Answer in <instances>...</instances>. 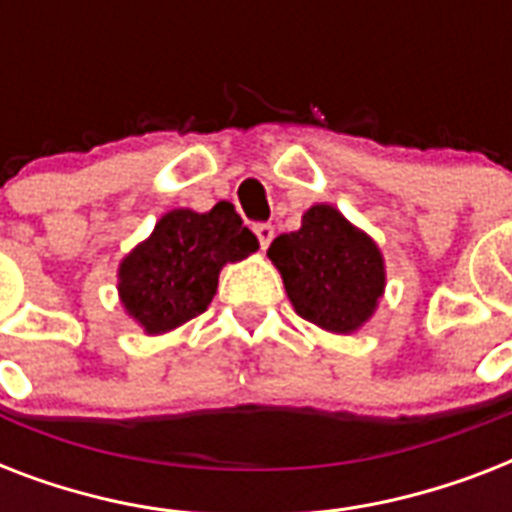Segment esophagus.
Segmentation results:
<instances>
[{"label": "esophagus", "instance_id": "1", "mask_svg": "<svg viewBox=\"0 0 512 512\" xmlns=\"http://www.w3.org/2000/svg\"><path fill=\"white\" fill-rule=\"evenodd\" d=\"M255 236H257V244H260V249H268V244L273 241V225L257 223L255 225Z\"/></svg>", "mask_w": 512, "mask_h": 512}]
</instances>
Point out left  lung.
Instances as JSON below:
<instances>
[{
  "label": "left lung",
  "mask_w": 512,
  "mask_h": 512,
  "mask_svg": "<svg viewBox=\"0 0 512 512\" xmlns=\"http://www.w3.org/2000/svg\"><path fill=\"white\" fill-rule=\"evenodd\" d=\"M297 316L332 335H353L372 319L388 284L377 241L332 204H313L300 228L268 247Z\"/></svg>",
  "instance_id": "8db88e82"
}]
</instances>
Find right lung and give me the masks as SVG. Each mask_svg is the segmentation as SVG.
Here are the masks:
<instances>
[{"instance_id": "1", "label": "right lung", "mask_w": 512, "mask_h": 512, "mask_svg": "<svg viewBox=\"0 0 512 512\" xmlns=\"http://www.w3.org/2000/svg\"><path fill=\"white\" fill-rule=\"evenodd\" d=\"M252 252L255 233L244 228L231 201H217L209 212L170 209L122 257L119 303L148 337L167 335L207 311L220 271Z\"/></svg>"}]
</instances>
